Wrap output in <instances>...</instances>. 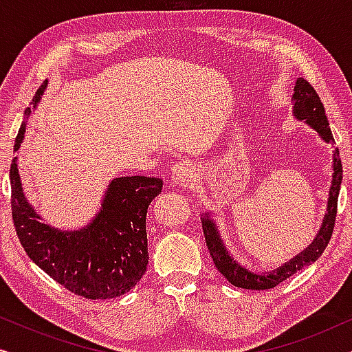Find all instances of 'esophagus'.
Listing matches in <instances>:
<instances>
[{"label": "esophagus", "instance_id": "esophagus-1", "mask_svg": "<svg viewBox=\"0 0 352 352\" xmlns=\"http://www.w3.org/2000/svg\"><path fill=\"white\" fill-rule=\"evenodd\" d=\"M195 168L189 162H179L171 168V182L179 187H192L195 182Z\"/></svg>", "mask_w": 352, "mask_h": 352}]
</instances>
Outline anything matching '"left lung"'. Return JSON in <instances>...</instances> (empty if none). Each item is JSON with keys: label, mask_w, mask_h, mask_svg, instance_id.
<instances>
[{"label": "left lung", "mask_w": 352, "mask_h": 352, "mask_svg": "<svg viewBox=\"0 0 352 352\" xmlns=\"http://www.w3.org/2000/svg\"><path fill=\"white\" fill-rule=\"evenodd\" d=\"M293 99H295L293 112H295L296 118L305 120L307 124H311V126L314 128L316 131L320 134L322 139H325L327 142L333 141V134L330 131V124H329V120H327L324 104H322V100L319 98V94H317V91L314 89V86L305 78H298ZM333 170L335 173H333V184H331V189H330L329 213L325 214L320 232L317 234L314 242H312V245L306 250V252H302L300 256L293 258L290 263H287L285 266H282L280 269H277V271H274L271 274L258 276V274H253L250 272L248 269L239 266V264L229 256L228 250L224 248L213 221H211L208 216H205L204 223H201V228H204L206 247L210 250V254L211 258H213L216 269H218V271L235 287L248 288V290H267V288L277 287L278 283L287 280V278L293 276L295 272L301 271L302 267L309 266V264L314 263L316 259L324 253V250L327 248V245H329L331 234H333V229H335L336 210H338V194H340L341 179H343V166H341L338 147L335 148V153H333Z\"/></svg>", "instance_id": "8db88e82"}]
</instances>
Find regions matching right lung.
Here are the masks:
<instances>
[{"instance_id": "right-lung-1", "label": "right lung", "mask_w": 352, "mask_h": 352, "mask_svg": "<svg viewBox=\"0 0 352 352\" xmlns=\"http://www.w3.org/2000/svg\"><path fill=\"white\" fill-rule=\"evenodd\" d=\"M45 85L36 91L40 100ZM30 113V109L25 110ZM25 123L19 129L14 152L21 147ZM11 210L17 237L36 266L75 295L88 300L122 296L141 280L147 269L146 214L162 192L163 181L147 176H123L110 182L102 208L93 223L62 232L41 223L22 192L17 158H12Z\"/></svg>"}]
</instances>
